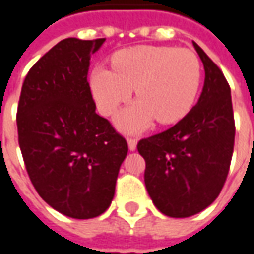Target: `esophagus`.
I'll return each instance as SVG.
<instances>
[{
	"mask_svg": "<svg viewBox=\"0 0 254 254\" xmlns=\"http://www.w3.org/2000/svg\"><path fill=\"white\" fill-rule=\"evenodd\" d=\"M127 145H129V150H130V151H134V150H136V145H137V139L129 137V139H127Z\"/></svg>",
	"mask_w": 254,
	"mask_h": 254,
	"instance_id": "esophagus-1",
	"label": "esophagus"
}]
</instances>
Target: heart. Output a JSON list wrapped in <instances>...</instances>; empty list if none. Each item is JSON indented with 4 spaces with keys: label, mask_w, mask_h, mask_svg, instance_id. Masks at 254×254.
<instances>
[{
    "label": "heart",
    "mask_w": 254,
    "mask_h": 254,
    "mask_svg": "<svg viewBox=\"0 0 254 254\" xmlns=\"http://www.w3.org/2000/svg\"><path fill=\"white\" fill-rule=\"evenodd\" d=\"M114 70L97 65L90 89L99 111L113 115L136 88L139 97L117 115L125 132H139L155 118L159 124L182 120L192 107L201 84V63L194 52L173 47L143 45L113 56Z\"/></svg>",
    "instance_id": "1"
}]
</instances>
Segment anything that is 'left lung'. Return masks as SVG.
<instances>
[{"label":"left lung","instance_id":"8db88e82","mask_svg":"<svg viewBox=\"0 0 254 254\" xmlns=\"http://www.w3.org/2000/svg\"><path fill=\"white\" fill-rule=\"evenodd\" d=\"M205 68L199 100L165 132L137 143L144 158V183L157 209L190 217L219 196L231 165L235 121L231 89L223 71L194 42Z\"/></svg>","mask_w":254,"mask_h":254}]
</instances>
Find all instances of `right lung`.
Wrapping results in <instances>:
<instances>
[{
  "label": "right lung",
  "instance_id": "add662e5",
  "mask_svg": "<svg viewBox=\"0 0 254 254\" xmlns=\"http://www.w3.org/2000/svg\"><path fill=\"white\" fill-rule=\"evenodd\" d=\"M106 38H65L24 78L17 136L28 177L49 206L72 219H92L114 198L127 143L96 114L88 70Z\"/></svg>",
  "mask_w": 254,
  "mask_h": 254
}]
</instances>
